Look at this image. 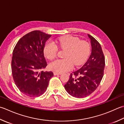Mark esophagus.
I'll list each match as a JSON object with an SVG mask.
<instances>
[{
  "mask_svg": "<svg viewBox=\"0 0 124 124\" xmlns=\"http://www.w3.org/2000/svg\"><path fill=\"white\" fill-rule=\"evenodd\" d=\"M61 74L60 73V72H54V75H61Z\"/></svg>",
  "mask_w": 124,
  "mask_h": 124,
  "instance_id": "1",
  "label": "esophagus"
}]
</instances>
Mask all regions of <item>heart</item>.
<instances>
[{
  "instance_id": "heart-1",
  "label": "heart",
  "mask_w": 124,
  "mask_h": 124,
  "mask_svg": "<svg viewBox=\"0 0 124 124\" xmlns=\"http://www.w3.org/2000/svg\"><path fill=\"white\" fill-rule=\"evenodd\" d=\"M55 42L63 50H67L64 58L57 60L49 64L51 70L62 72L71 70L74 67L79 66L88 59L90 53V45L86 41H81L78 38L67 35L60 37ZM58 48L54 43L47 42L43 48L45 57L49 60L55 59L57 56Z\"/></svg>"
}]
</instances>
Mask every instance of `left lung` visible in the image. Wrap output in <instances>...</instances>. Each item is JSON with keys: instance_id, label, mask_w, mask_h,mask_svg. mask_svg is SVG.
I'll list each match as a JSON object with an SVG mask.
<instances>
[{"instance_id": "8db88e82", "label": "left lung", "mask_w": 124, "mask_h": 124, "mask_svg": "<svg viewBox=\"0 0 124 124\" xmlns=\"http://www.w3.org/2000/svg\"><path fill=\"white\" fill-rule=\"evenodd\" d=\"M91 40V54L81 69L70 74L64 88L70 95L83 98L91 94L100 84L104 75L105 57L99 43L88 34Z\"/></svg>"}]
</instances>
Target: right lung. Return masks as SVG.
Segmentation results:
<instances>
[{"label":"right lung","instance_id":"1","mask_svg":"<svg viewBox=\"0 0 124 124\" xmlns=\"http://www.w3.org/2000/svg\"><path fill=\"white\" fill-rule=\"evenodd\" d=\"M51 36L40 31H34L23 36L13 51L11 68L14 83L25 95L35 97L45 93L52 71H43L47 65L43 54L45 43Z\"/></svg>","mask_w":124,"mask_h":124}]
</instances>
